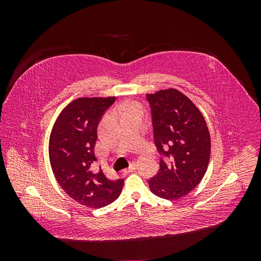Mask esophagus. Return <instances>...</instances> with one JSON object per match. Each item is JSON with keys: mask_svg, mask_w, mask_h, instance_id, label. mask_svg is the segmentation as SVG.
I'll list each match as a JSON object with an SVG mask.
<instances>
[{"mask_svg": "<svg viewBox=\"0 0 261 261\" xmlns=\"http://www.w3.org/2000/svg\"><path fill=\"white\" fill-rule=\"evenodd\" d=\"M137 169V164L134 162V163H132L130 165H129V168L128 169H125L123 172L125 173V174H127V173H130V172H134Z\"/></svg>", "mask_w": 261, "mask_h": 261, "instance_id": "1", "label": "esophagus"}]
</instances>
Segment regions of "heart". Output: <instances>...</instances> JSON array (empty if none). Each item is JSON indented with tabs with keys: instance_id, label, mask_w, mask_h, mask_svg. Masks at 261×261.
<instances>
[{
	"instance_id": "1",
	"label": "heart",
	"mask_w": 261,
	"mask_h": 261,
	"mask_svg": "<svg viewBox=\"0 0 261 261\" xmlns=\"http://www.w3.org/2000/svg\"><path fill=\"white\" fill-rule=\"evenodd\" d=\"M134 110H139V111H141V109L139 106L133 103V105H129L126 107V111L125 112H128V111H134Z\"/></svg>"
}]
</instances>
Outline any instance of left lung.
Wrapping results in <instances>:
<instances>
[{
	"label": "left lung",
	"instance_id": "8db88e82",
	"mask_svg": "<svg viewBox=\"0 0 261 261\" xmlns=\"http://www.w3.org/2000/svg\"><path fill=\"white\" fill-rule=\"evenodd\" d=\"M160 169L148 180L150 191L163 199L187 195L200 183L210 158V135L198 109L183 93L161 90L147 94Z\"/></svg>",
	"mask_w": 261,
	"mask_h": 261
}]
</instances>
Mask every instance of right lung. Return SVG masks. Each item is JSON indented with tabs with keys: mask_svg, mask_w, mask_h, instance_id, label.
<instances>
[{
	"mask_svg": "<svg viewBox=\"0 0 261 261\" xmlns=\"http://www.w3.org/2000/svg\"><path fill=\"white\" fill-rule=\"evenodd\" d=\"M114 102L115 97L73 101L58 117L50 136V162L58 183L70 198L94 209L116 200L124 184L123 178L109 179L101 168L93 170L98 125Z\"/></svg>",
	"mask_w": 261,
	"mask_h": 261,
	"instance_id": "obj_1",
	"label": "right lung"
}]
</instances>
